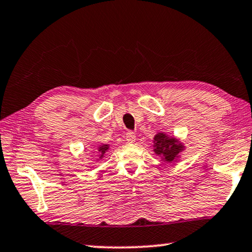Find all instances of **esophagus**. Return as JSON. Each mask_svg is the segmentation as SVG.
<instances>
[{"label":"esophagus","mask_w":252,"mask_h":252,"mask_svg":"<svg viewBox=\"0 0 252 252\" xmlns=\"http://www.w3.org/2000/svg\"><path fill=\"white\" fill-rule=\"evenodd\" d=\"M126 142H129V144H132V142L136 141V134L133 132H127L126 134Z\"/></svg>","instance_id":"obj_1"}]
</instances>
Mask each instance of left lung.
<instances>
[{
	"label": "left lung",
	"instance_id": "left-lung-1",
	"mask_svg": "<svg viewBox=\"0 0 252 252\" xmlns=\"http://www.w3.org/2000/svg\"><path fill=\"white\" fill-rule=\"evenodd\" d=\"M186 146L175 137L168 136L165 132H157L154 137V153L162 157L166 163H175L180 158V154Z\"/></svg>",
	"mask_w": 252,
	"mask_h": 252
}]
</instances>
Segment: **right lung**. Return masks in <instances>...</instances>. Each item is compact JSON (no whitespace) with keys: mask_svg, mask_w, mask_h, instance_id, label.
<instances>
[{"mask_svg":"<svg viewBox=\"0 0 252 252\" xmlns=\"http://www.w3.org/2000/svg\"><path fill=\"white\" fill-rule=\"evenodd\" d=\"M108 148H110V145H107V144L100 145V146H98V147H97V156L99 157V159L103 158L105 152L108 150Z\"/></svg>","mask_w":252,"mask_h":252,"instance_id":"right-lung-1","label":"right lung"}]
</instances>
